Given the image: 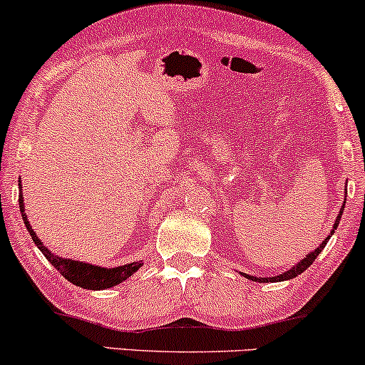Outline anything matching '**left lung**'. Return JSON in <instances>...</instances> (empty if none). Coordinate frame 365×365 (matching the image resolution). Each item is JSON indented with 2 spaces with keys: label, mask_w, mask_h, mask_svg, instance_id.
Here are the masks:
<instances>
[{
  "label": "left lung",
  "mask_w": 365,
  "mask_h": 365,
  "mask_svg": "<svg viewBox=\"0 0 365 365\" xmlns=\"http://www.w3.org/2000/svg\"><path fill=\"white\" fill-rule=\"evenodd\" d=\"M341 214H343V210H339V214H338V217H336V222H334V226H333V231H331V235H333V232H334V229L338 227V224H339V219H341ZM327 240H329V236H327L326 240L322 241V243H321V247H319L317 250H314L312 253H309V255H307L304 260H302V262H298V264L294 265L293 269H289L288 272L281 274V276H274V277H260L259 281H262V282H269V281H286V279H293V277H297L298 274H302V272L305 271V269H309L310 265H312V262H314L315 259H317V255H319V253H321V252H322V248H324L326 245H327ZM245 276H247V274H245ZM247 277H248V279H252V281H257V277H255V276H247Z\"/></svg>",
  "instance_id": "1"
}]
</instances>
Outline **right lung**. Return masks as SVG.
<instances>
[{"instance_id":"obj_1","label":"right lung","mask_w":365,"mask_h":365,"mask_svg":"<svg viewBox=\"0 0 365 365\" xmlns=\"http://www.w3.org/2000/svg\"><path fill=\"white\" fill-rule=\"evenodd\" d=\"M19 203H20V212H22L24 224H26L29 235L32 236V241L36 243V247H38L41 252H43V255L51 262L53 267H55L56 271L65 277V279L71 281L72 284L81 286V288H86V289L112 288V286L120 284L122 281L128 279L129 276H133V274L141 267V262H133V264L120 265V267H115V269H105V267H98V265L84 264V262H77L71 259L67 260V259H61V257L53 255L51 252H48L46 247H43L39 237L36 236L34 229H32L31 224H29L26 212H24L22 191H20Z\"/></svg>"}]
</instances>
